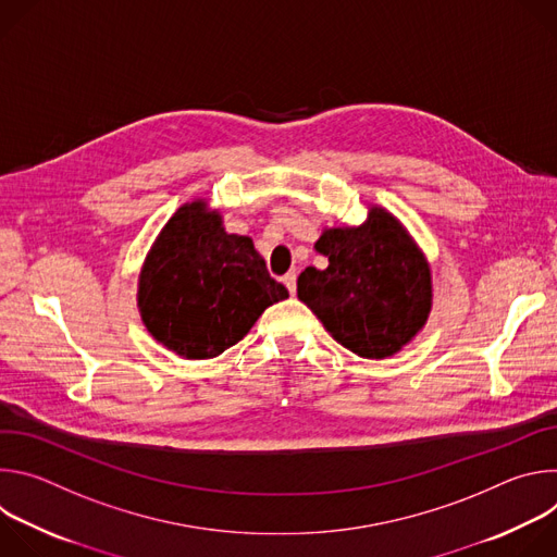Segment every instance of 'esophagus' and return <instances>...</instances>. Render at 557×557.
<instances>
[{
	"label": "esophagus",
	"instance_id": "obj_1",
	"mask_svg": "<svg viewBox=\"0 0 557 557\" xmlns=\"http://www.w3.org/2000/svg\"><path fill=\"white\" fill-rule=\"evenodd\" d=\"M282 280H284V284H286L288 293H290V295H295V290H297V273H295V271H290V273H286Z\"/></svg>",
	"mask_w": 557,
	"mask_h": 557
}]
</instances>
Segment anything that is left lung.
<instances>
[{
    "label": "left lung",
    "mask_w": 557,
    "mask_h": 557,
    "mask_svg": "<svg viewBox=\"0 0 557 557\" xmlns=\"http://www.w3.org/2000/svg\"><path fill=\"white\" fill-rule=\"evenodd\" d=\"M314 251L324 271L308 267L297 297L331 337L363 359L404 350L432 312V269L404 222L381 205H368L361 224L329 226Z\"/></svg>",
    "instance_id": "obj_1"
}]
</instances>
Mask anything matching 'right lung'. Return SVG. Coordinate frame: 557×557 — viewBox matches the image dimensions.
<instances>
[{
	"label": "right lung",
	"mask_w": 557,
	"mask_h": 557,
	"mask_svg": "<svg viewBox=\"0 0 557 557\" xmlns=\"http://www.w3.org/2000/svg\"><path fill=\"white\" fill-rule=\"evenodd\" d=\"M286 297L251 237L226 233L207 198L181 205L156 235L136 290L147 333L183 359L222 355Z\"/></svg>",
	"instance_id": "obj_1"
}]
</instances>
